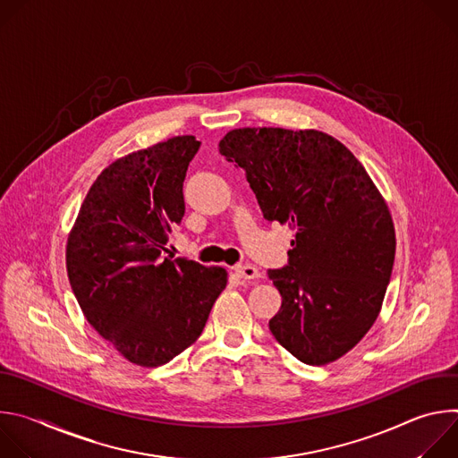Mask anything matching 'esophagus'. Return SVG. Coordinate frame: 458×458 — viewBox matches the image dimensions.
Returning a JSON list of instances; mask_svg holds the SVG:
<instances>
[{
    "label": "esophagus",
    "mask_w": 458,
    "mask_h": 458,
    "mask_svg": "<svg viewBox=\"0 0 458 458\" xmlns=\"http://www.w3.org/2000/svg\"><path fill=\"white\" fill-rule=\"evenodd\" d=\"M233 272H235L241 279H257V277L260 276L259 270H257L255 267H251V265H239V267L233 268Z\"/></svg>",
    "instance_id": "1"
}]
</instances>
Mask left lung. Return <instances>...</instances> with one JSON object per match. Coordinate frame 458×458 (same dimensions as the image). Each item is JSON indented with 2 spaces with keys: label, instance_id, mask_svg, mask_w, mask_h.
<instances>
[{
  "label": "left lung",
  "instance_id": "left-lung-1",
  "mask_svg": "<svg viewBox=\"0 0 458 458\" xmlns=\"http://www.w3.org/2000/svg\"><path fill=\"white\" fill-rule=\"evenodd\" d=\"M219 152L246 172L265 219L295 232L288 265L268 270L283 297L270 332L304 364L337 360L371 328L394 270L395 228L380 191L318 130L237 128Z\"/></svg>",
  "mask_w": 458,
  "mask_h": 458
}]
</instances>
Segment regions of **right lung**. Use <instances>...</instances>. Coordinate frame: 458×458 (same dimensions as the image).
Segmentation results:
<instances>
[{
	"label": "right lung",
	"instance_id": "right-lung-1",
	"mask_svg": "<svg viewBox=\"0 0 458 458\" xmlns=\"http://www.w3.org/2000/svg\"><path fill=\"white\" fill-rule=\"evenodd\" d=\"M201 143L177 136L106 166L67 242V274L92 328L124 359L170 362L198 341L226 270L165 257L184 216L182 182Z\"/></svg>",
	"mask_w": 458,
	"mask_h": 458
}]
</instances>
